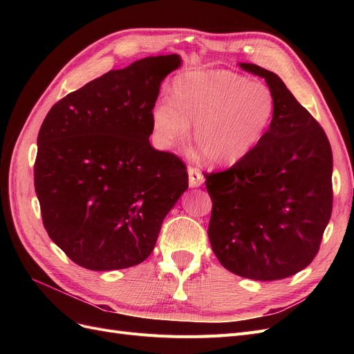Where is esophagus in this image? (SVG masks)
<instances>
[{
  "label": "esophagus",
  "mask_w": 354,
  "mask_h": 354,
  "mask_svg": "<svg viewBox=\"0 0 354 354\" xmlns=\"http://www.w3.org/2000/svg\"><path fill=\"white\" fill-rule=\"evenodd\" d=\"M189 186L190 187H198L203 183V174L195 167H189Z\"/></svg>",
  "instance_id": "34e87169"
}]
</instances>
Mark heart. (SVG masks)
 <instances>
[{
    "instance_id": "obj_1",
    "label": "heart",
    "mask_w": 354,
    "mask_h": 354,
    "mask_svg": "<svg viewBox=\"0 0 354 354\" xmlns=\"http://www.w3.org/2000/svg\"><path fill=\"white\" fill-rule=\"evenodd\" d=\"M274 95L267 85L229 71H192L174 82L173 102L152 111V125L164 146L194 142L207 162L234 165L254 152L272 125Z\"/></svg>"
}]
</instances>
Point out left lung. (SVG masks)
Listing matches in <instances>:
<instances>
[{"instance_id": "left-lung-1", "label": "left lung", "mask_w": 354, "mask_h": 354, "mask_svg": "<svg viewBox=\"0 0 354 354\" xmlns=\"http://www.w3.org/2000/svg\"><path fill=\"white\" fill-rule=\"evenodd\" d=\"M239 66L266 80L276 109L251 155L203 173L212 201L208 238L224 269L279 281L306 269L319 251L332 212V151L324 128L276 73Z\"/></svg>"}]
</instances>
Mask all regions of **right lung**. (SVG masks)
<instances>
[{
    "label": "right lung",
    "instance_id": "obj_1",
    "mask_svg": "<svg viewBox=\"0 0 354 354\" xmlns=\"http://www.w3.org/2000/svg\"><path fill=\"white\" fill-rule=\"evenodd\" d=\"M180 56L145 57L59 100L38 133L34 183L51 241L84 269L133 267L189 187L178 156L152 147L160 82Z\"/></svg>",
    "mask_w": 354,
    "mask_h": 354
}]
</instances>
